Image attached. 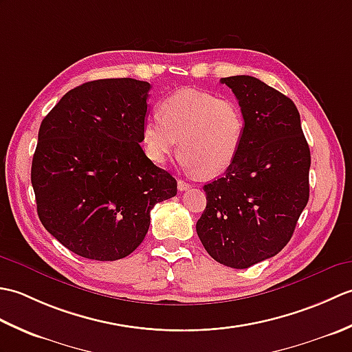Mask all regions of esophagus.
<instances>
[{"label":"esophagus","instance_id":"1","mask_svg":"<svg viewBox=\"0 0 352 352\" xmlns=\"http://www.w3.org/2000/svg\"><path fill=\"white\" fill-rule=\"evenodd\" d=\"M177 186H178V190H188L190 188V184L186 183L184 180H178Z\"/></svg>","mask_w":352,"mask_h":352}]
</instances>
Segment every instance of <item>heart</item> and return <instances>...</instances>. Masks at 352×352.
I'll return each instance as SVG.
<instances>
[{
    "instance_id": "b5f03b06",
    "label": "heart",
    "mask_w": 352,
    "mask_h": 352,
    "mask_svg": "<svg viewBox=\"0 0 352 352\" xmlns=\"http://www.w3.org/2000/svg\"><path fill=\"white\" fill-rule=\"evenodd\" d=\"M159 113L142 126V144L151 162H166L180 146L184 168L216 177L237 159L245 136V116L237 101L183 89L160 102Z\"/></svg>"
}]
</instances>
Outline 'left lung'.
<instances>
[{
  "mask_svg": "<svg viewBox=\"0 0 352 352\" xmlns=\"http://www.w3.org/2000/svg\"><path fill=\"white\" fill-rule=\"evenodd\" d=\"M239 101L245 136L234 163L204 186L197 233L206 251L234 269L276 256L309 201L310 148L290 98L250 76L221 78Z\"/></svg>",
  "mask_w": 352,
  "mask_h": 352,
  "instance_id": "obj_1",
  "label": "left lung"
}]
</instances>
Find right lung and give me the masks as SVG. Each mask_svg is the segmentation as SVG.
Here are the masks:
<instances>
[{
  "mask_svg": "<svg viewBox=\"0 0 352 352\" xmlns=\"http://www.w3.org/2000/svg\"><path fill=\"white\" fill-rule=\"evenodd\" d=\"M151 85L95 80L72 89L43 118L32 163L42 226L77 256L111 261L131 254L157 203L177 182L140 148Z\"/></svg>",
  "mask_w": 352,
  "mask_h": 352,
  "instance_id": "right-lung-1",
  "label": "right lung"
}]
</instances>
